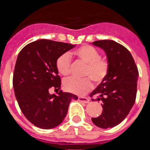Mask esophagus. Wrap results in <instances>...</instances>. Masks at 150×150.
Masks as SVG:
<instances>
[{"label":"esophagus","instance_id":"esophagus-1","mask_svg":"<svg viewBox=\"0 0 150 150\" xmlns=\"http://www.w3.org/2000/svg\"><path fill=\"white\" fill-rule=\"evenodd\" d=\"M78 100L80 102H83V103H88L89 102V99L88 98H86V97H79Z\"/></svg>","mask_w":150,"mask_h":150}]
</instances>
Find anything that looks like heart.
Listing matches in <instances>:
<instances>
[{
    "instance_id": "obj_1",
    "label": "heart",
    "mask_w": 150,
    "mask_h": 150,
    "mask_svg": "<svg viewBox=\"0 0 150 150\" xmlns=\"http://www.w3.org/2000/svg\"><path fill=\"white\" fill-rule=\"evenodd\" d=\"M76 57L86 64L85 69V77L79 79L76 77H70L64 81V87L67 91L78 95H83L88 92L92 88V83L100 84L107 76L110 71L109 62L102 59L98 50L89 45H84L74 52L69 53H63L57 59L56 68L59 73L63 76H67L71 73V58Z\"/></svg>"
}]
</instances>
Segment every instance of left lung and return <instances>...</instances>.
<instances>
[{
	"label": "left lung",
	"mask_w": 150,
	"mask_h": 150,
	"mask_svg": "<svg viewBox=\"0 0 150 150\" xmlns=\"http://www.w3.org/2000/svg\"><path fill=\"white\" fill-rule=\"evenodd\" d=\"M105 51L109 62V74L90 97L91 100H101V115L91 118L95 125L101 128H113L125 119L134 104L137 95L138 70L132 54L125 46L113 40L93 42Z\"/></svg>",
	"instance_id": "8db88e82"
}]
</instances>
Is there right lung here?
<instances>
[{"label":"right lung","mask_w":150,"mask_h":150,"mask_svg":"<svg viewBox=\"0 0 150 150\" xmlns=\"http://www.w3.org/2000/svg\"><path fill=\"white\" fill-rule=\"evenodd\" d=\"M74 45L50 40H38L26 45L18 53L13 73V85L24 116L38 128L50 129L63 122L72 99L76 95L60 89L61 78L56 60Z\"/></svg>","instance_id":"add662e5"}]
</instances>
